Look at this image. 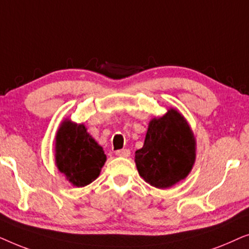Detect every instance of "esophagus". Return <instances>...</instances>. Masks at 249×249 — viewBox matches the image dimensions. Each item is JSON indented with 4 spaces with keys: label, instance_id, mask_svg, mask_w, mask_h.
Returning a JSON list of instances; mask_svg holds the SVG:
<instances>
[{
    "label": "esophagus",
    "instance_id": "1",
    "mask_svg": "<svg viewBox=\"0 0 249 249\" xmlns=\"http://www.w3.org/2000/svg\"><path fill=\"white\" fill-rule=\"evenodd\" d=\"M115 155L120 156V158H128V156H130V151L129 149H120V151L115 152Z\"/></svg>",
    "mask_w": 249,
    "mask_h": 249
}]
</instances>
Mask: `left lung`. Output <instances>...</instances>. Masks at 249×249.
Returning a JSON list of instances; mask_svg holds the SVG:
<instances>
[{
	"instance_id": "obj_1",
	"label": "left lung",
	"mask_w": 249,
	"mask_h": 249,
	"mask_svg": "<svg viewBox=\"0 0 249 249\" xmlns=\"http://www.w3.org/2000/svg\"><path fill=\"white\" fill-rule=\"evenodd\" d=\"M195 161V135L175 107L149 121L144 145L135 153L139 176L159 189L170 188L186 179Z\"/></svg>"
}]
</instances>
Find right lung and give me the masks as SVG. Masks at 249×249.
Returning <instances> with one entry per match:
<instances>
[{
  "instance_id": "1",
  "label": "right lung",
  "mask_w": 249,
  "mask_h": 249,
  "mask_svg": "<svg viewBox=\"0 0 249 249\" xmlns=\"http://www.w3.org/2000/svg\"><path fill=\"white\" fill-rule=\"evenodd\" d=\"M55 165L74 187H85L97 179L107 155L87 132L84 124L70 119L61 122L55 136Z\"/></svg>"
}]
</instances>
